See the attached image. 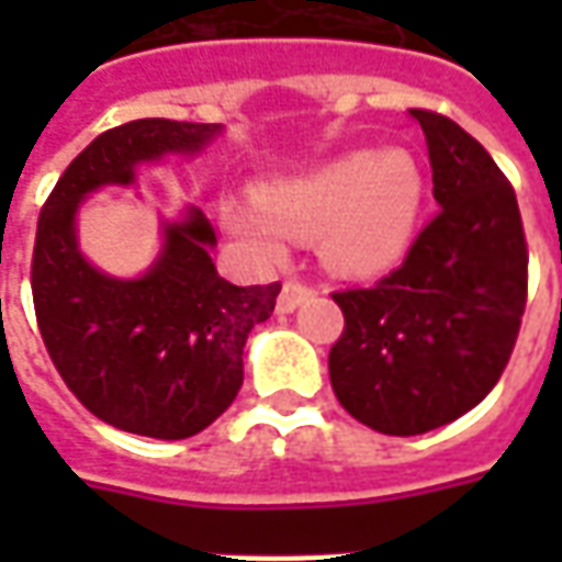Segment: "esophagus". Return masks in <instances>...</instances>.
Listing matches in <instances>:
<instances>
[{
	"instance_id": "1",
	"label": "esophagus",
	"mask_w": 562,
	"mask_h": 562,
	"mask_svg": "<svg viewBox=\"0 0 562 562\" xmlns=\"http://www.w3.org/2000/svg\"><path fill=\"white\" fill-rule=\"evenodd\" d=\"M316 294L313 285H306V282H297V280H285L282 282V292H280V301H277V310L280 313H294L297 306L310 301Z\"/></svg>"
}]
</instances>
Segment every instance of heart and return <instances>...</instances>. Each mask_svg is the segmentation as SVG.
Listing matches in <instances>:
<instances>
[{"mask_svg": "<svg viewBox=\"0 0 562 562\" xmlns=\"http://www.w3.org/2000/svg\"><path fill=\"white\" fill-rule=\"evenodd\" d=\"M422 195V171L409 153H349L313 173L265 186L258 204L228 201L222 222L261 256H280L285 234L316 237L330 270L373 277L406 256Z\"/></svg>", "mask_w": 562, "mask_h": 562, "instance_id": "1", "label": "heart"}]
</instances>
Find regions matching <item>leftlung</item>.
<instances>
[{
    "mask_svg": "<svg viewBox=\"0 0 562 562\" xmlns=\"http://www.w3.org/2000/svg\"><path fill=\"white\" fill-rule=\"evenodd\" d=\"M434 168L439 213L397 270L330 297L342 334L330 385L342 409L389 436L454 422L491 394L527 306V237L518 198L491 153L463 128L413 108Z\"/></svg>",
    "mask_w": 562,
    "mask_h": 562,
    "instance_id": "left-lung-1",
    "label": "left lung"
}]
</instances>
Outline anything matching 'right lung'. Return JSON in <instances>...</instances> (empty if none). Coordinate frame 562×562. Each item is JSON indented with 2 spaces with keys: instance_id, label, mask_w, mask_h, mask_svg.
<instances>
[{
  "instance_id": "right-lung-1",
  "label": "right lung",
  "mask_w": 562,
  "mask_h": 562,
  "mask_svg": "<svg viewBox=\"0 0 562 562\" xmlns=\"http://www.w3.org/2000/svg\"><path fill=\"white\" fill-rule=\"evenodd\" d=\"M220 126L132 120L75 156L38 213L32 304L50 361L95 418L126 434L186 439L216 422L244 385L249 330L277 306L280 282L222 280L201 210L165 228V252L140 280H114L87 265L75 240L80 198L132 183L138 161L195 153Z\"/></svg>"
}]
</instances>
